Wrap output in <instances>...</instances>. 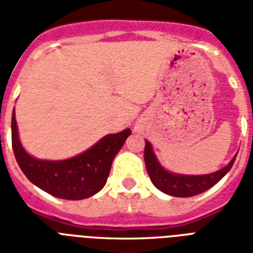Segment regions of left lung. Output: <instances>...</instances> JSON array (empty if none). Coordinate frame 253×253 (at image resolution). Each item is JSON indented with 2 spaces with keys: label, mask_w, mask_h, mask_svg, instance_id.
I'll return each mask as SVG.
<instances>
[{
  "label": "left lung",
  "mask_w": 253,
  "mask_h": 253,
  "mask_svg": "<svg viewBox=\"0 0 253 253\" xmlns=\"http://www.w3.org/2000/svg\"><path fill=\"white\" fill-rule=\"evenodd\" d=\"M235 159L236 155L224 168L210 174H197V176L177 174V173L168 172L160 166L148 140H146V147H144V162L152 184L163 193L173 197H193L206 192L227 174Z\"/></svg>",
  "instance_id": "8db88e82"
}]
</instances>
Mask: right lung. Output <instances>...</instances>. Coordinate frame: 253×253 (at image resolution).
<instances>
[{
    "mask_svg": "<svg viewBox=\"0 0 253 253\" xmlns=\"http://www.w3.org/2000/svg\"><path fill=\"white\" fill-rule=\"evenodd\" d=\"M130 134V128H126L106 135L89 150L67 160H39L22 147L14 110L11 117V144L19 168L38 188L63 200H84L98 193L106 184L115 155Z\"/></svg>",
    "mask_w": 253,
    "mask_h": 253,
    "instance_id": "1",
    "label": "right lung"
}]
</instances>
